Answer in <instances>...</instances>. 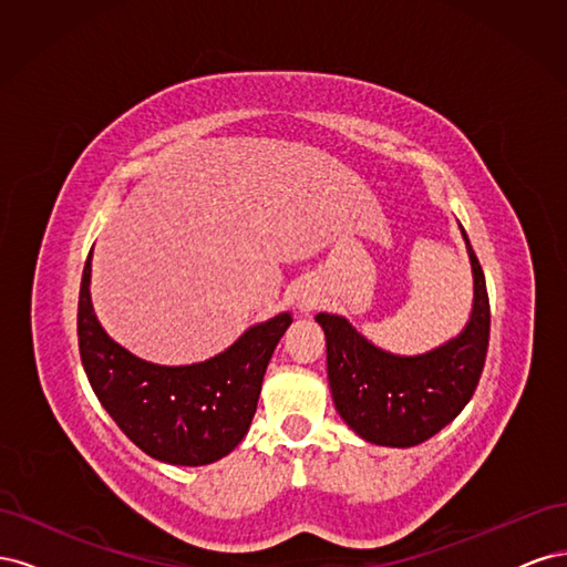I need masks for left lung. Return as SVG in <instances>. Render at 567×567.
<instances>
[{
	"instance_id": "1",
	"label": "left lung",
	"mask_w": 567,
	"mask_h": 567,
	"mask_svg": "<svg viewBox=\"0 0 567 567\" xmlns=\"http://www.w3.org/2000/svg\"><path fill=\"white\" fill-rule=\"evenodd\" d=\"M463 231V227H461ZM475 300L458 338L421 357L373 348L333 315H317L338 414L357 435L385 447H416L452 423L473 398L489 348V298L483 267L468 241Z\"/></svg>"
}]
</instances>
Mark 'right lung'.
Returning a JSON list of instances; mask_svg holds the SVG:
<instances>
[{"label": "right lung", "instance_id": "add662e5", "mask_svg": "<svg viewBox=\"0 0 567 567\" xmlns=\"http://www.w3.org/2000/svg\"><path fill=\"white\" fill-rule=\"evenodd\" d=\"M92 252L82 269L78 346L99 402L148 456L203 466L227 456L255 416L267 364L290 315L252 326L234 346L194 367H158L130 354L101 329L90 300Z\"/></svg>", "mask_w": 567, "mask_h": 567}]
</instances>
